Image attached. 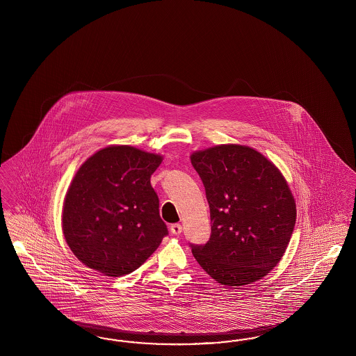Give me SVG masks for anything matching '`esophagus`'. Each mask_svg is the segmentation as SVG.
Segmentation results:
<instances>
[{
	"mask_svg": "<svg viewBox=\"0 0 356 356\" xmlns=\"http://www.w3.org/2000/svg\"><path fill=\"white\" fill-rule=\"evenodd\" d=\"M170 231H171V234H173V235H180L181 231H183V227H181V225H179V223H173V225L170 226Z\"/></svg>",
	"mask_w": 356,
	"mask_h": 356,
	"instance_id": "34e87169",
	"label": "esophagus"
}]
</instances>
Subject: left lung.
Here are the masks:
<instances>
[{"label":"left lung","mask_w":356,"mask_h":356,"mask_svg":"<svg viewBox=\"0 0 356 356\" xmlns=\"http://www.w3.org/2000/svg\"><path fill=\"white\" fill-rule=\"evenodd\" d=\"M205 186L211 235L191 244L194 259L218 283L243 286L274 269L290 243L296 205L280 170L261 152L219 145L191 156Z\"/></svg>","instance_id":"obj_1"}]
</instances>
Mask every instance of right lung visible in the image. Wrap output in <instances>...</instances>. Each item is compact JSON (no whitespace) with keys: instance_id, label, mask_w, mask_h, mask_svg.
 <instances>
[{"instance_id":"right-lung-1","label":"right lung","mask_w":356,"mask_h":356,"mask_svg":"<svg viewBox=\"0 0 356 356\" xmlns=\"http://www.w3.org/2000/svg\"><path fill=\"white\" fill-rule=\"evenodd\" d=\"M162 156L131 146L97 151L76 171L63 209L65 240L90 269L121 277L168 235L150 177Z\"/></svg>"}]
</instances>
